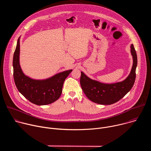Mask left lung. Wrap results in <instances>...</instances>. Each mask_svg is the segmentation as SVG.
Instances as JSON below:
<instances>
[{
    "instance_id": "8db88e82",
    "label": "left lung",
    "mask_w": 151,
    "mask_h": 151,
    "mask_svg": "<svg viewBox=\"0 0 151 151\" xmlns=\"http://www.w3.org/2000/svg\"><path fill=\"white\" fill-rule=\"evenodd\" d=\"M133 57L131 72L125 79L114 83H104L93 80L81 72L80 83L82 89L88 99L100 104H114L124 97L132 88L136 79L137 57L133 44L130 46Z\"/></svg>"
}]
</instances>
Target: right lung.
Instances as JSON below:
<instances>
[{
  "label": "right lung",
  "mask_w": 151,
  "mask_h": 151,
  "mask_svg": "<svg viewBox=\"0 0 151 151\" xmlns=\"http://www.w3.org/2000/svg\"><path fill=\"white\" fill-rule=\"evenodd\" d=\"M19 40L13 57L14 79L19 92L31 103L36 105H47L57 100L62 93L63 83L72 71H63L45 79H34L26 76L19 64Z\"/></svg>",
  "instance_id": "1"
}]
</instances>
